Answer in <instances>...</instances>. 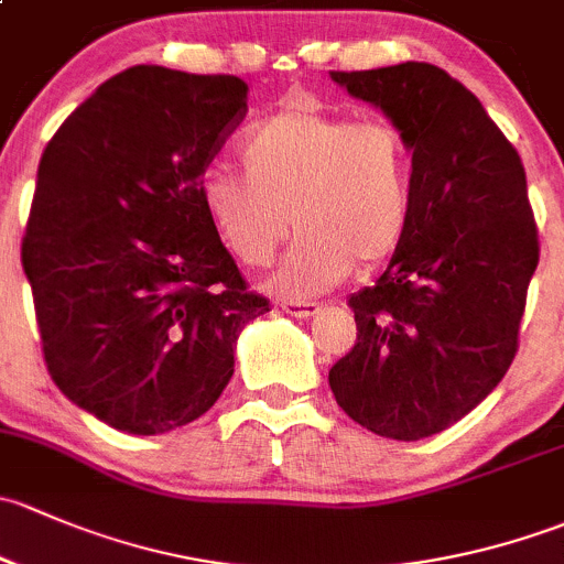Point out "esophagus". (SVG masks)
Returning <instances> with one entry per match:
<instances>
[{
	"label": "esophagus",
	"mask_w": 564,
	"mask_h": 564,
	"mask_svg": "<svg viewBox=\"0 0 564 564\" xmlns=\"http://www.w3.org/2000/svg\"><path fill=\"white\" fill-rule=\"evenodd\" d=\"M282 312L290 317H299V321H306V317H315L321 312V304H315V301H290V304H282Z\"/></svg>",
	"instance_id": "34e87169"
}]
</instances>
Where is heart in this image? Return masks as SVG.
Listing matches in <instances>:
<instances>
[{
  "instance_id": "b5f03b06",
  "label": "heart",
  "mask_w": 564,
  "mask_h": 564,
  "mask_svg": "<svg viewBox=\"0 0 564 564\" xmlns=\"http://www.w3.org/2000/svg\"><path fill=\"white\" fill-rule=\"evenodd\" d=\"M247 171L208 165L197 200L214 234L249 269L274 260L299 225L269 290L310 299L352 271L391 258L412 217V156L391 119H356L321 102L293 100L247 130Z\"/></svg>"
}]
</instances>
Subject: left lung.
I'll return each instance as SVG.
<instances>
[{
  "instance_id": "1",
  "label": "left lung",
  "mask_w": 564,
  "mask_h": 564,
  "mask_svg": "<svg viewBox=\"0 0 564 564\" xmlns=\"http://www.w3.org/2000/svg\"><path fill=\"white\" fill-rule=\"evenodd\" d=\"M380 108L412 152V217L371 288L358 336L328 371L336 404L388 440L432 437L497 388L541 247L513 143L478 97L426 62L330 73Z\"/></svg>"
}]
</instances>
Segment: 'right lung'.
Instances as JSON below:
<instances>
[{
  "instance_id": "obj_1",
  "label": "right lung",
  "mask_w": 564,
  "mask_h": 564,
  "mask_svg": "<svg viewBox=\"0 0 564 564\" xmlns=\"http://www.w3.org/2000/svg\"><path fill=\"white\" fill-rule=\"evenodd\" d=\"M247 91L236 75L135 65L97 86L40 156L21 263L45 367L119 432L200 417L234 377L243 325L269 312L197 200Z\"/></svg>"
}]
</instances>
